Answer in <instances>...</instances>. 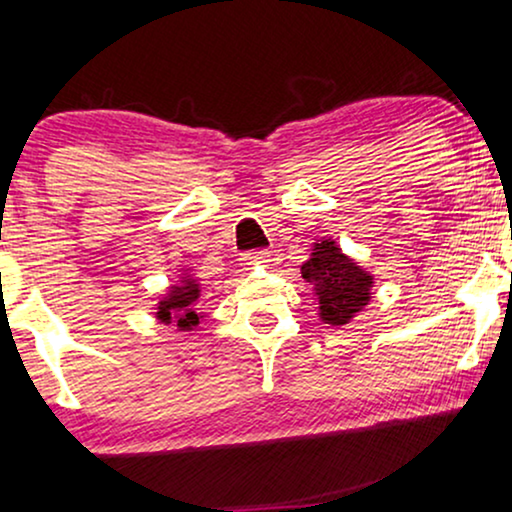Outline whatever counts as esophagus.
<instances>
[{
	"mask_svg": "<svg viewBox=\"0 0 512 512\" xmlns=\"http://www.w3.org/2000/svg\"><path fill=\"white\" fill-rule=\"evenodd\" d=\"M267 262H269L267 250H255V252H248V255H243L245 267H260V264H267Z\"/></svg>",
	"mask_w": 512,
	"mask_h": 512,
	"instance_id": "esophagus-1",
	"label": "esophagus"
}]
</instances>
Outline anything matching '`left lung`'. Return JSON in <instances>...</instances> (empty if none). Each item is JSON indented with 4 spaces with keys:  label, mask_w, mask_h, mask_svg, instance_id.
<instances>
[{
    "label": "left lung",
    "mask_w": 512,
    "mask_h": 512,
    "mask_svg": "<svg viewBox=\"0 0 512 512\" xmlns=\"http://www.w3.org/2000/svg\"><path fill=\"white\" fill-rule=\"evenodd\" d=\"M300 274L312 283L317 315L324 324L346 326L372 300L374 276L350 260L331 238L312 245L310 260L300 267Z\"/></svg>",
    "instance_id": "8db88e82"
}]
</instances>
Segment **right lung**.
I'll return each mask as SVG.
<instances>
[{"instance_id":"1","label":"right lung","mask_w":512,"mask_h":512,"mask_svg":"<svg viewBox=\"0 0 512 512\" xmlns=\"http://www.w3.org/2000/svg\"><path fill=\"white\" fill-rule=\"evenodd\" d=\"M197 298H200V281L183 272L178 283L169 286V291L159 298L155 317L162 324H176L178 331H193L205 317L202 312H197Z\"/></svg>"}]
</instances>
